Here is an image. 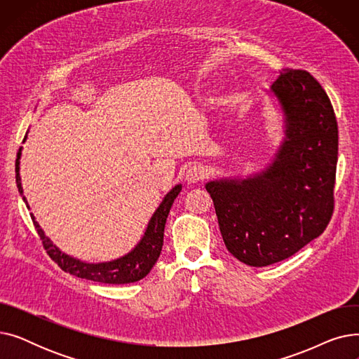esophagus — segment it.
I'll list each match as a JSON object with an SVG mask.
<instances>
[{
	"instance_id": "34e87169",
	"label": "esophagus",
	"mask_w": 359,
	"mask_h": 359,
	"mask_svg": "<svg viewBox=\"0 0 359 359\" xmlns=\"http://www.w3.org/2000/svg\"><path fill=\"white\" fill-rule=\"evenodd\" d=\"M206 177V170L201 164H192L186 170L187 183H198Z\"/></svg>"
}]
</instances>
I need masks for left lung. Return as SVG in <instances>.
<instances>
[{"label": "left lung", "instance_id": "8db88e82", "mask_svg": "<svg viewBox=\"0 0 359 359\" xmlns=\"http://www.w3.org/2000/svg\"><path fill=\"white\" fill-rule=\"evenodd\" d=\"M271 93L284 122L272 163L205 184L225 248L255 268L291 257L326 230L333 214L337 122L326 91L310 72L285 68Z\"/></svg>", "mask_w": 359, "mask_h": 359}]
</instances>
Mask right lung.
I'll use <instances>...</instances> for the list:
<instances>
[{
	"mask_svg": "<svg viewBox=\"0 0 359 359\" xmlns=\"http://www.w3.org/2000/svg\"><path fill=\"white\" fill-rule=\"evenodd\" d=\"M27 135L25 137L23 142L26 141ZM20 158H22V147L17 153V160H15V182L18 192L23 196V187H22V177H20ZM182 191V184H176L172 191H170L161 203L158 205V208L156 212L151 217L148 221V225L145 229V233L142 238L137 246L132 249L128 255L110 260V262H102V263H87L80 259H75L64 252H61L58 248L55 246L52 240L45 236L43 230L41 229V225L37 224L34 219V215L32 214V219L34 227L37 230V234L41 236V240L43 243V248L50 256V259L58 263V266L79 278L94 280V282H102V284H130V282H137L147 276L149 271L153 269L156 265L157 259L160 257L161 248H163V237H164V227H165V221L170 212V208L177 198V195ZM23 201L27 205L26 198L23 196ZM29 208V205H27Z\"/></svg>",
	"mask_w": 359,
	"mask_h": 359,
	"instance_id": "1",
	"label": "right lung"
}]
</instances>
